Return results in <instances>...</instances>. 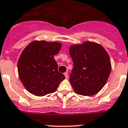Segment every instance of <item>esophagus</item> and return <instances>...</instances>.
<instances>
[{
	"label": "esophagus",
	"mask_w": 128,
	"mask_h": 128,
	"mask_svg": "<svg viewBox=\"0 0 128 128\" xmlns=\"http://www.w3.org/2000/svg\"><path fill=\"white\" fill-rule=\"evenodd\" d=\"M64 75H65V77L66 79H68V78H69V75H68V73H67V72H65V73H64Z\"/></svg>",
	"instance_id": "obj_1"
}]
</instances>
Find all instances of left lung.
Returning <instances> with one entry per match:
<instances>
[{
	"label": "left lung",
	"mask_w": 128,
	"mask_h": 128,
	"mask_svg": "<svg viewBox=\"0 0 128 128\" xmlns=\"http://www.w3.org/2000/svg\"><path fill=\"white\" fill-rule=\"evenodd\" d=\"M73 68L69 81L77 94L91 96L106 85L112 65L108 53L96 42L86 41L69 48Z\"/></svg>",
	"instance_id": "obj_1"
}]
</instances>
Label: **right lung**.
<instances>
[{"instance_id":"right-lung-1","label":"right lung","mask_w":128,"mask_h":128,"mask_svg":"<svg viewBox=\"0 0 128 128\" xmlns=\"http://www.w3.org/2000/svg\"><path fill=\"white\" fill-rule=\"evenodd\" d=\"M58 42L34 40L24 48L18 61V73L28 92L44 96L57 90L65 75L58 71L54 55L59 53Z\"/></svg>"}]
</instances>
